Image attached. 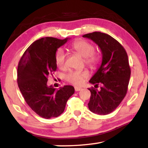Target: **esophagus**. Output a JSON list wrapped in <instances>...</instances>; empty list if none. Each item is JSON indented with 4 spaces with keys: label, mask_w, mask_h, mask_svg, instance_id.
Segmentation results:
<instances>
[{
    "label": "esophagus",
    "mask_w": 148,
    "mask_h": 148,
    "mask_svg": "<svg viewBox=\"0 0 148 148\" xmlns=\"http://www.w3.org/2000/svg\"><path fill=\"white\" fill-rule=\"evenodd\" d=\"M81 90H82V88H81V87H75V90L76 92H79V91H80Z\"/></svg>",
    "instance_id": "esophagus-1"
}]
</instances>
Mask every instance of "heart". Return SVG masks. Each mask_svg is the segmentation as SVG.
I'll list each match as a JSON object with an SVG mask.
<instances>
[{
  "label": "heart",
  "mask_w": 148,
  "mask_h": 148,
  "mask_svg": "<svg viewBox=\"0 0 148 148\" xmlns=\"http://www.w3.org/2000/svg\"><path fill=\"white\" fill-rule=\"evenodd\" d=\"M70 48L84 58V62L86 65L91 68H95L98 65L100 56L94 52V46L90 42L84 40H78L73 42ZM54 60L58 68L61 69L65 68L66 56L65 52L61 48H58L56 50ZM88 77L89 73L86 71H74L66 74L65 78L67 82L75 86H79Z\"/></svg>",
  "instance_id": "heart-1"
}]
</instances>
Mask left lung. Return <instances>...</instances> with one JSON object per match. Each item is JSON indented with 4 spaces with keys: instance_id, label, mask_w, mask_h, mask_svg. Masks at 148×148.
Returning a JSON list of instances; mask_svg holds the SVG:
<instances>
[{
    "instance_id": "1",
    "label": "left lung",
    "mask_w": 148,
    "mask_h": 148,
    "mask_svg": "<svg viewBox=\"0 0 148 148\" xmlns=\"http://www.w3.org/2000/svg\"><path fill=\"white\" fill-rule=\"evenodd\" d=\"M83 37L94 41L100 47L102 61L90 83L95 88L91 92L88 108L95 114L106 115L113 112L126 96L131 76L126 50L119 42L108 34L95 32ZM102 86L100 90L98 84Z\"/></svg>"
}]
</instances>
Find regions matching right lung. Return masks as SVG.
<instances>
[{"instance_id": "1", "label": "right lung", "mask_w": 148, "mask_h": 148, "mask_svg": "<svg viewBox=\"0 0 148 148\" xmlns=\"http://www.w3.org/2000/svg\"><path fill=\"white\" fill-rule=\"evenodd\" d=\"M46 37L36 40L24 52L17 67V84L28 106L40 116L57 117L64 112L68 99L74 94L71 86L56 90L48 86V76L56 71V50L67 42Z\"/></svg>"}]
</instances>
